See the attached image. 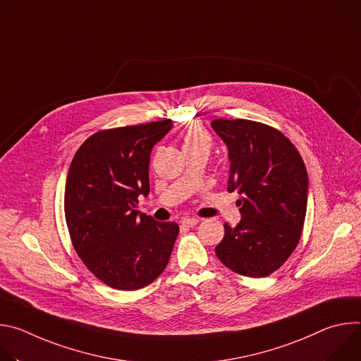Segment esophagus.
I'll list each match as a JSON object with an SVG mask.
<instances>
[{"instance_id": "34e87169", "label": "esophagus", "mask_w": 361, "mask_h": 361, "mask_svg": "<svg viewBox=\"0 0 361 361\" xmlns=\"http://www.w3.org/2000/svg\"><path fill=\"white\" fill-rule=\"evenodd\" d=\"M198 223H200V219H194V217H185V219L181 220V224H183L184 227H194V226H197Z\"/></svg>"}]
</instances>
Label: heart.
I'll return each instance as SVG.
<instances>
[{"label": "heart", "instance_id": "heart-1", "mask_svg": "<svg viewBox=\"0 0 361 361\" xmlns=\"http://www.w3.org/2000/svg\"><path fill=\"white\" fill-rule=\"evenodd\" d=\"M210 135L198 124H191L183 134V147L188 148H210Z\"/></svg>", "mask_w": 361, "mask_h": 361}]
</instances>
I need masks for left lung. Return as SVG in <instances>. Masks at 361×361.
I'll use <instances>...</instances> for the list:
<instances>
[{
  "label": "left lung",
  "mask_w": 361,
  "mask_h": 361,
  "mask_svg": "<svg viewBox=\"0 0 361 361\" xmlns=\"http://www.w3.org/2000/svg\"><path fill=\"white\" fill-rule=\"evenodd\" d=\"M228 149L227 190L240 194L241 220L224 224L219 260L247 277H267L298 244L308 194L305 166L276 128L250 120H213Z\"/></svg>",
  "instance_id": "1"
}]
</instances>
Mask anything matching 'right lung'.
Returning a JSON list of instances; mask_svg holds the SVG:
<instances>
[{"mask_svg":"<svg viewBox=\"0 0 361 361\" xmlns=\"http://www.w3.org/2000/svg\"><path fill=\"white\" fill-rule=\"evenodd\" d=\"M171 120L98 131L71 161L64 212L73 245L87 269L116 290H138L167 267L178 224L140 213L149 192L152 147Z\"/></svg>","mask_w":361,"mask_h":361,"instance_id":"add662e5","label":"right lung"}]
</instances>
